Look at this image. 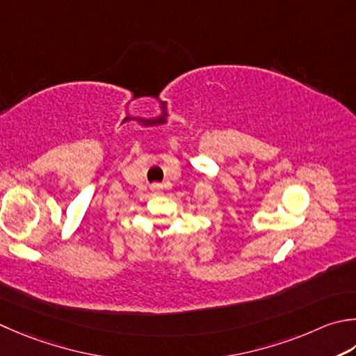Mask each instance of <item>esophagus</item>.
Instances as JSON below:
<instances>
[{
	"mask_svg": "<svg viewBox=\"0 0 356 356\" xmlns=\"http://www.w3.org/2000/svg\"><path fill=\"white\" fill-rule=\"evenodd\" d=\"M151 191L154 193V194H159L160 191H162V185H160V184H154V185L151 186Z\"/></svg>",
	"mask_w": 356,
	"mask_h": 356,
	"instance_id": "esophagus-1",
	"label": "esophagus"
}]
</instances>
